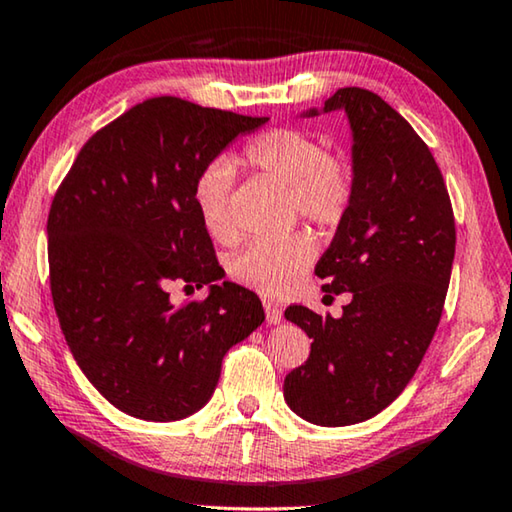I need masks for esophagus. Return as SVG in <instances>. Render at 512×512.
I'll use <instances>...</instances> for the list:
<instances>
[{
	"label": "esophagus",
	"mask_w": 512,
	"mask_h": 512,
	"mask_svg": "<svg viewBox=\"0 0 512 512\" xmlns=\"http://www.w3.org/2000/svg\"><path fill=\"white\" fill-rule=\"evenodd\" d=\"M265 318H268L270 325H277L281 318H284V311H281L279 305H274V302H265Z\"/></svg>",
	"instance_id": "esophagus-1"
}]
</instances>
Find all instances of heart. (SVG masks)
<instances>
[{
  "instance_id": "1",
  "label": "heart",
  "mask_w": 512,
  "mask_h": 512,
  "mask_svg": "<svg viewBox=\"0 0 512 512\" xmlns=\"http://www.w3.org/2000/svg\"><path fill=\"white\" fill-rule=\"evenodd\" d=\"M244 161L256 173L286 184L288 203L300 217L321 228H335L346 219L355 198V168L342 152L323 150L314 133L277 127L258 133L244 145ZM233 168L226 159L212 161L194 184V207L212 240L231 244L235 224L231 217ZM311 261L314 242L295 231L277 240H258L240 251L228 265L238 284L277 298L300 284Z\"/></svg>"
}]
</instances>
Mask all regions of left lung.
<instances>
[{
    "label": "left lung",
    "mask_w": 512,
    "mask_h": 512,
    "mask_svg": "<svg viewBox=\"0 0 512 512\" xmlns=\"http://www.w3.org/2000/svg\"><path fill=\"white\" fill-rule=\"evenodd\" d=\"M332 110L351 124L358 187L316 274L325 293L348 291L351 302L342 318L284 311L314 339L284 399L314 425L344 427L395 402L425 358L453 272L455 217L425 140L379 94L342 87L325 101Z\"/></svg>",
    "instance_id": "left-lung-1"
}]
</instances>
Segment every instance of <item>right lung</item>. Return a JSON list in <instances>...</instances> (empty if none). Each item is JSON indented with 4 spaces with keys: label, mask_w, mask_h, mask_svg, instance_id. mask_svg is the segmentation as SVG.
<instances>
[{
    "label": "right lung",
    "mask_w": 512,
    "mask_h": 512,
    "mask_svg": "<svg viewBox=\"0 0 512 512\" xmlns=\"http://www.w3.org/2000/svg\"><path fill=\"white\" fill-rule=\"evenodd\" d=\"M268 117L154 96L99 129L48 214L50 293L78 367L133 418L182 420L207 404L221 360L265 321L224 268L194 207L205 166ZM211 284L180 308L169 286Z\"/></svg>",
    "instance_id": "obj_1"
}]
</instances>
